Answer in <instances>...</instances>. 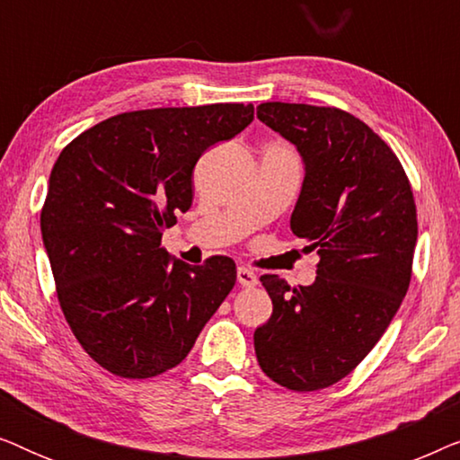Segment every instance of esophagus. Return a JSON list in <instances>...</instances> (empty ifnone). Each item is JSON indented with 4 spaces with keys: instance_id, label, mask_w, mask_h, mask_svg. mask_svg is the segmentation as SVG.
Masks as SVG:
<instances>
[{
    "instance_id": "obj_1",
    "label": "esophagus",
    "mask_w": 460,
    "mask_h": 460,
    "mask_svg": "<svg viewBox=\"0 0 460 460\" xmlns=\"http://www.w3.org/2000/svg\"><path fill=\"white\" fill-rule=\"evenodd\" d=\"M236 279L243 287H247V288L257 285V276H255L253 270H249V268H238L236 270Z\"/></svg>"
}]
</instances>
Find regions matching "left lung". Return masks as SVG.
I'll list each match as a JSON object with an SVG mask.
<instances>
[{
  "mask_svg": "<svg viewBox=\"0 0 460 460\" xmlns=\"http://www.w3.org/2000/svg\"><path fill=\"white\" fill-rule=\"evenodd\" d=\"M257 119L304 161L291 230L320 263L310 287L261 276L274 310L255 331V354L279 385L316 392L348 376L398 312L411 285L417 207L398 156L349 112L266 102Z\"/></svg>",
  "mask_w": 460,
  "mask_h": 460,
  "instance_id": "left-lung-1",
  "label": "left lung"
}]
</instances>
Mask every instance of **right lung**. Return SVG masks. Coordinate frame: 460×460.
Instances as JSON below:
<instances>
[{
    "mask_svg": "<svg viewBox=\"0 0 460 460\" xmlns=\"http://www.w3.org/2000/svg\"><path fill=\"white\" fill-rule=\"evenodd\" d=\"M251 121L253 104L123 112L54 163L43 247L73 335L112 375L148 379L178 367L234 287L230 257L190 266L161 236L190 209L200 155Z\"/></svg>",
    "mask_w": 460,
    "mask_h": 460,
    "instance_id": "obj_1",
    "label": "right lung"
}]
</instances>
